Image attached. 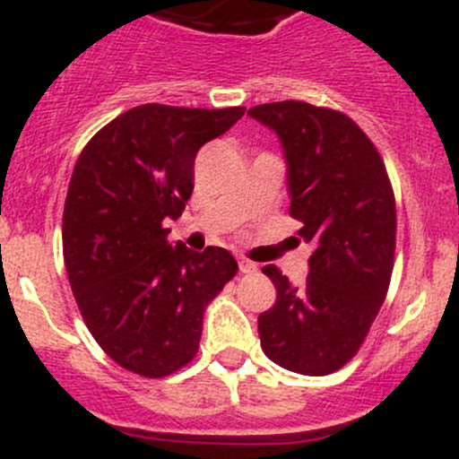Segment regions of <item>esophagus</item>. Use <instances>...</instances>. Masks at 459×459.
Wrapping results in <instances>:
<instances>
[{"instance_id": "obj_1", "label": "esophagus", "mask_w": 459, "mask_h": 459, "mask_svg": "<svg viewBox=\"0 0 459 459\" xmlns=\"http://www.w3.org/2000/svg\"><path fill=\"white\" fill-rule=\"evenodd\" d=\"M257 266L253 262H248V259H239V273H247V275H251V273H255Z\"/></svg>"}]
</instances>
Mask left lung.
Instances as JSON below:
<instances>
[{
	"label": "left lung",
	"mask_w": 459,
	"mask_h": 459,
	"mask_svg": "<svg viewBox=\"0 0 459 459\" xmlns=\"http://www.w3.org/2000/svg\"><path fill=\"white\" fill-rule=\"evenodd\" d=\"M248 115L280 135L290 215L316 247L299 289L273 264L262 268L277 289L257 319L262 351L293 373H335L358 355L391 284L397 220L386 166L340 110L289 100Z\"/></svg>",
	"instance_id": "1"
}]
</instances>
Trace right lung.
Wrapping results in <instances>:
<instances>
[{
    "label": "right lung",
    "mask_w": 459,
    "mask_h": 459,
    "mask_svg": "<svg viewBox=\"0 0 459 459\" xmlns=\"http://www.w3.org/2000/svg\"><path fill=\"white\" fill-rule=\"evenodd\" d=\"M142 104L91 137L64 204L68 281L88 331L113 362L160 379L200 349L206 307L238 275L226 248L169 244L186 208L197 151L244 115Z\"/></svg>",
    "instance_id": "right-lung-1"
}]
</instances>
